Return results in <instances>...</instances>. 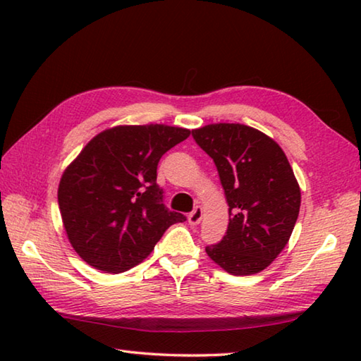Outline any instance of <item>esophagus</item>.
Here are the masks:
<instances>
[{
  "instance_id": "obj_1",
  "label": "esophagus",
  "mask_w": 361,
  "mask_h": 361,
  "mask_svg": "<svg viewBox=\"0 0 361 361\" xmlns=\"http://www.w3.org/2000/svg\"><path fill=\"white\" fill-rule=\"evenodd\" d=\"M202 207L200 205H197L195 207V209L189 213V216H188V221H189V224L191 226H197L199 223H200V219H202Z\"/></svg>"
}]
</instances>
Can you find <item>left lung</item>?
I'll return each mask as SVG.
<instances>
[{
  "instance_id": "8db88e82",
  "label": "left lung",
  "mask_w": 361,
  "mask_h": 361,
  "mask_svg": "<svg viewBox=\"0 0 361 361\" xmlns=\"http://www.w3.org/2000/svg\"><path fill=\"white\" fill-rule=\"evenodd\" d=\"M215 162L229 205V224L210 259L232 276H252L282 253L295 229L301 189L283 149L243 124H209L192 130Z\"/></svg>"
}]
</instances>
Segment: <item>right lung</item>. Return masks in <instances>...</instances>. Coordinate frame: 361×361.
<instances>
[{"mask_svg":"<svg viewBox=\"0 0 361 361\" xmlns=\"http://www.w3.org/2000/svg\"><path fill=\"white\" fill-rule=\"evenodd\" d=\"M191 130L166 124L116 126L90 140L59 183L66 237L99 271L119 274L154 250L181 213L162 204L157 164Z\"/></svg>","mask_w":361,"mask_h":361,"instance_id":"right-lung-1","label":"right lung"}]
</instances>
